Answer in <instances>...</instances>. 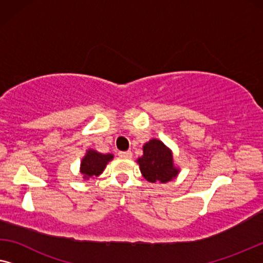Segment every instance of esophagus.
I'll list each match as a JSON object with an SVG mask.
<instances>
[{"instance_id": "34e87169", "label": "esophagus", "mask_w": 263, "mask_h": 263, "mask_svg": "<svg viewBox=\"0 0 263 263\" xmlns=\"http://www.w3.org/2000/svg\"><path fill=\"white\" fill-rule=\"evenodd\" d=\"M118 155H119V157H121V158H131L132 157L131 151H119Z\"/></svg>"}]
</instances>
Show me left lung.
Masks as SVG:
<instances>
[{
	"instance_id": "obj_1",
	"label": "left lung",
	"mask_w": 263,
	"mask_h": 263,
	"mask_svg": "<svg viewBox=\"0 0 263 263\" xmlns=\"http://www.w3.org/2000/svg\"><path fill=\"white\" fill-rule=\"evenodd\" d=\"M144 179L149 182L165 183L177 176L180 170L174 165L172 150L156 138L143 146V156L137 160Z\"/></svg>"
}]
</instances>
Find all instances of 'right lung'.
I'll use <instances>...</instances> for the list:
<instances>
[{
    "mask_svg": "<svg viewBox=\"0 0 263 263\" xmlns=\"http://www.w3.org/2000/svg\"><path fill=\"white\" fill-rule=\"evenodd\" d=\"M112 154H101L96 150L89 149L86 153V156L81 161V174L83 175V179L88 180L89 177H96L100 174H102L105 170L107 163L113 160Z\"/></svg>",
    "mask_w": 263,
    "mask_h": 263,
    "instance_id": "right-lung-1",
    "label": "right lung"
}]
</instances>
